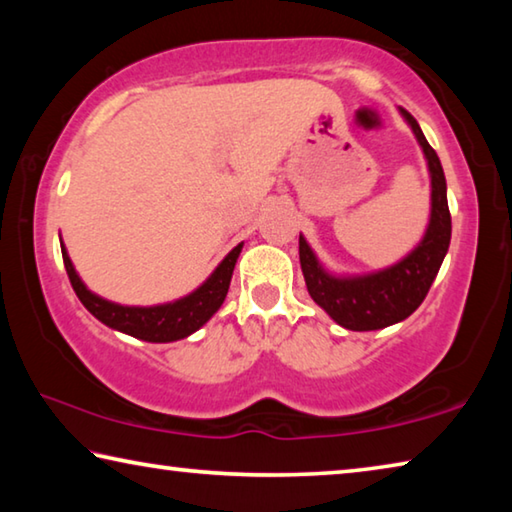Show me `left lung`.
<instances>
[{"mask_svg": "<svg viewBox=\"0 0 512 512\" xmlns=\"http://www.w3.org/2000/svg\"><path fill=\"white\" fill-rule=\"evenodd\" d=\"M415 137L427 155L431 171V219L420 246L386 271L361 277H334L323 271L307 241L300 237V266L309 296L336 323L352 332H370L409 318L427 298L452 239V214L447 205V183L436 151L422 135L418 121L402 108Z\"/></svg>", "mask_w": 512, "mask_h": 512, "instance_id": "1", "label": "left lung"}]
</instances>
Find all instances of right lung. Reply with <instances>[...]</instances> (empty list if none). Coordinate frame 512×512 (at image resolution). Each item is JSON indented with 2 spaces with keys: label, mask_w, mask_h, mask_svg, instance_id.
<instances>
[{
  "label": "right lung",
  "mask_w": 512,
  "mask_h": 512,
  "mask_svg": "<svg viewBox=\"0 0 512 512\" xmlns=\"http://www.w3.org/2000/svg\"><path fill=\"white\" fill-rule=\"evenodd\" d=\"M63 250V262L69 282L76 291V296L83 302V307L90 311L94 318H99L103 325L119 332L131 334L135 339L149 341V343H169L185 339L198 327H203L207 320L214 316V311L223 305L225 293L230 289L232 271H235L237 257L241 253V244L232 248L228 257L216 266V271L207 277L203 287H198L194 293H189L187 298H180L176 302L160 307H124L108 302L99 296H94L92 291L85 289L81 277L76 275L72 259L67 257L65 246Z\"/></svg>",
  "instance_id": "right-lung-1"
}]
</instances>
